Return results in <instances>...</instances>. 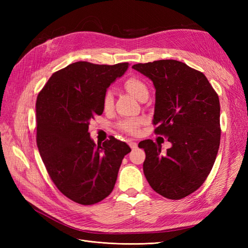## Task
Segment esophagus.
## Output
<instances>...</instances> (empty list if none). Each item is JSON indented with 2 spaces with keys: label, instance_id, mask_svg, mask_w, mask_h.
<instances>
[{
  "label": "esophagus",
  "instance_id": "1",
  "mask_svg": "<svg viewBox=\"0 0 248 248\" xmlns=\"http://www.w3.org/2000/svg\"><path fill=\"white\" fill-rule=\"evenodd\" d=\"M129 146L133 150V149H136L138 147V144H137L136 141H129Z\"/></svg>",
  "mask_w": 248,
  "mask_h": 248
}]
</instances>
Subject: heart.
<instances>
[{
	"label": "heart",
	"instance_id": "1",
	"mask_svg": "<svg viewBox=\"0 0 248 248\" xmlns=\"http://www.w3.org/2000/svg\"><path fill=\"white\" fill-rule=\"evenodd\" d=\"M124 88L127 92L130 93L132 96H134L138 99L142 94L148 93V88H147L146 82L136 76H131L125 79ZM112 106H114V94H112L110 90H108V91H107L103 95L102 107L104 110H110L112 108ZM140 123V120L126 119L120 122L118 126L120 129L126 133L137 134L139 131Z\"/></svg>",
	"mask_w": 248,
	"mask_h": 248
}]
</instances>
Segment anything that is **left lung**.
Here are the masks:
<instances>
[{
  "label": "left lung",
  "mask_w": 248,
  "mask_h": 248,
  "mask_svg": "<svg viewBox=\"0 0 248 248\" xmlns=\"http://www.w3.org/2000/svg\"><path fill=\"white\" fill-rule=\"evenodd\" d=\"M155 87L154 132L168 137L167 153L152 140H141L144 174L150 186L170 200L200 188L212 170L220 144L218 95L204 73L176 60L136 64Z\"/></svg>",
  "instance_id": "left-lung-1"
}]
</instances>
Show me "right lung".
Listing matches in <instances>:
<instances>
[{"mask_svg":"<svg viewBox=\"0 0 248 248\" xmlns=\"http://www.w3.org/2000/svg\"><path fill=\"white\" fill-rule=\"evenodd\" d=\"M128 63L76 62L55 72L36 101V140L52 182L65 197L93 205L114 189L122 160L131 149L114 137L96 145L89 124L103 112L107 89Z\"/></svg>","mask_w":248,"mask_h":248,"instance_id":"obj_1","label":"right lung"}]
</instances>
